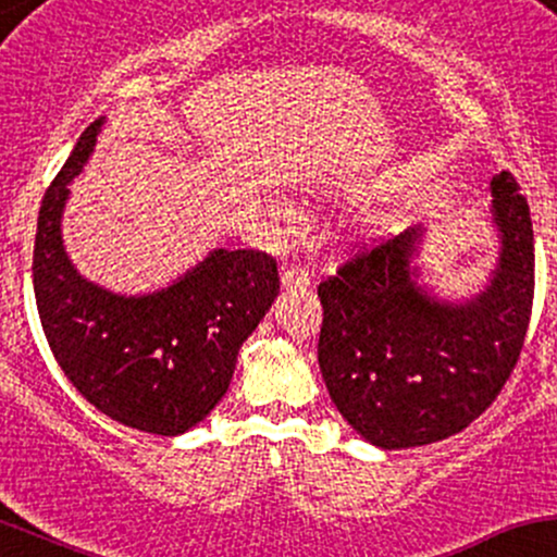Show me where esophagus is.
<instances>
[{
    "instance_id": "34e87169",
    "label": "esophagus",
    "mask_w": 557,
    "mask_h": 557,
    "mask_svg": "<svg viewBox=\"0 0 557 557\" xmlns=\"http://www.w3.org/2000/svg\"><path fill=\"white\" fill-rule=\"evenodd\" d=\"M281 286H284V289H308L310 273L299 265L284 268V273H281Z\"/></svg>"
}]
</instances>
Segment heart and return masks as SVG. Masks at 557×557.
<instances>
[{"label":"heart","mask_w":557,"mask_h":557,"mask_svg":"<svg viewBox=\"0 0 557 557\" xmlns=\"http://www.w3.org/2000/svg\"><path fill=\"white\" fill-rule=\"evenodd\" d=\"M352 195H362V191L358 189V191H352ZM276 210H278V215H281V218H286V221H289V218L295 215V210H292L289 205H286V202H276Z\"/></svg>","instance_id":"heart-1"}]
</instances>
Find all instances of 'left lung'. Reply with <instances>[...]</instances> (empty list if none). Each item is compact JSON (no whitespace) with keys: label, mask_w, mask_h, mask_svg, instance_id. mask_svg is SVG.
Masks as SVG:
<instances>
[{"label":"left lung","mask_w":557,"mask_h":557,"mask_svg":"<svg viewBox=\"0 0 557 557\" xmlns=\"http://www.w3.org/2000/svg\"><path fill=\"white\" fill-rule=\"evenodd\" d=\"M490 191L499 249L476 295L447 299L423 284V226L318 286V366L336 410L371 445L408 449L458 434L513 371L534 299V231L508 171L492 176Z\"/></svg>","instance_id":"1"}]
</instances>
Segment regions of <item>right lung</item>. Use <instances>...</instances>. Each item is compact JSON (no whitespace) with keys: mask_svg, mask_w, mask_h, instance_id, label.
<instances>
[{"mask_svg":"<svg viewBox=\"0 0 557 557\" xmlns=\"http://www.w3.org/2000/svg\"><path fill=\"white\" fill-rule=\"evenodd\" d=\"M102 126L99 117L81 134L41 199L36 308L54 360L86 403L123 426L178 436L228 392L236 355L278 297V271L271 255L221 247L147 295L81 276L62 242V212Z\"/></svg>","mask_w":557,"mask_h":557,"instance_id":"add662e5","label":"right lung"}]
</instances>
